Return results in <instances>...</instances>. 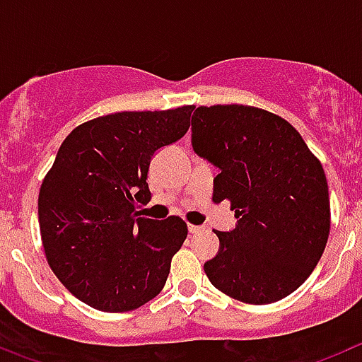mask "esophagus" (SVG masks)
<instances>
[{"mask_svg":"<svg viewBox=\"0 0 362 362\" xmlns=\"http://www.w3.org/2000/svg\"><path fill=\"white\" fill-rule=\"evenodd\" d=\"M201 230H203V226H199V225H188V232H190V233H197V232H201Z\"/></svg>","mask_w":362,"mask_h":362,"instance_id":"34e87169","label":"esophagus"}]
</instances>
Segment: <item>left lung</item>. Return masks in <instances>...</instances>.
<instances>
[{
	"instance_id": "left-lung-1",
	"label": "left lung",
	"mask_w": 362,
	"mask_h": 362,
	"mask_svg": "<svg viewBox=\"0 0 362 362\" xmlns=\"http://www.w3.org/2000/svg\"><path fill=\"white\" fill-rule=\"evenodd\" d=\"M192 146L219 168L214 203L238 225L219 232L204 263L210 283L248 305H270L308 279L330 233L328 183L319 159L283 117L245 105L197 107Z\"/></svg>"
}]
</instances>
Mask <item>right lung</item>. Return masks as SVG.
<instances>
[{"mask_svg":"<svg viewBox=\"0 0 362 362\" xmlns=\"http://www.w3.org/2000/svg\"><path fill=\"white\" fill-rule=\"evenodd\" d=\"M192 110L95 117L57 150L37 199L41 239L56 277L85 305L129 312L165 286L187 223L141 217L137 204L150 201V159L187 134Z\"/></svg>","mask_w":362,"mask_h":362,"instance_id":"right-lung-1","label":"right lung"}]
</instances>
